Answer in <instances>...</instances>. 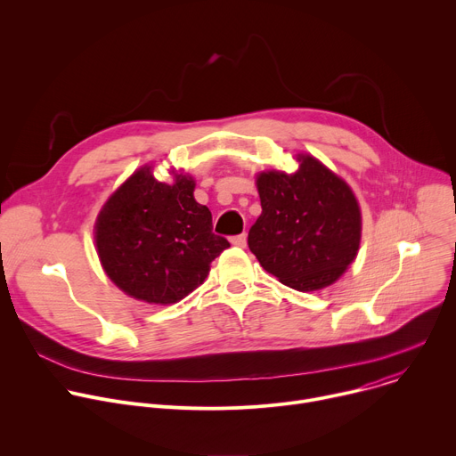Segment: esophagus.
Returning a JSON list of instances; mask_svg holds the SVG:
<instances>
[{
  "label": "esophagus",
  "mask_w": 456,
  "mask_h": 456,
  "mask_svg": "<svg viewBox=\"0 0 456 456\" xmlns=\"http://www.w3.org/2000/svg\"><path fill=\"white\" fill-rule=\"evenodd\" d=\"M231 241H232V245L243 248V247L247 245V234H245V232H243V234H238V236H234Z\"/></svg>",
  "instance_id": "34e87169"
}]
</instances>
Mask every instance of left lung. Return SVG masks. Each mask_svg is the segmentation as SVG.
Instances as JSON below:
<instances>
[{
	"instance_id": "left-lung-1",
	"label": "left lung",
	"mask_w": 456,
	"mask_h": 456,
	"mask_svg": "<svg viewBox=\"0 0 456 456\" xmlns=\"http://www.w3.org/2000/svg\"><path fill=\"white\" fill-rule=\"evenodd\" d=\"M296 173L256 176L262 215L248 231L259 265L283 285L314 292L338 281L361 243V209L350 185L310 155Z\"/></svg>"
}]
</instances>
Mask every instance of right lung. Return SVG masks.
<instances>
[{
	"label": "right lung",
	"mask_w": 456,
	"mask_h": 456,
	"mask_svg": "<svg viewBox=\"0 0 456 456\" xmlns=\"http://www.w3.org/2000/svg\"><path fill=\"white\" fill-rule=\"evenodd\" d=\"M194 180L159 182L137 169L102 206L95 245L108 278L127 296L171 305L200 287L211 262L229 247L213 232V216L192 197Z\"/></svg>",
	"instance_id": "right-lung-1"
}]
</instances>
